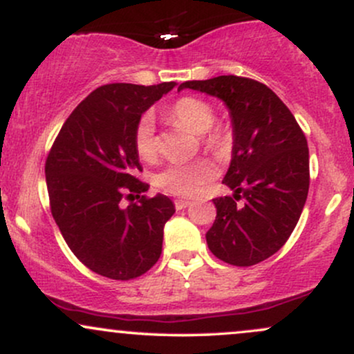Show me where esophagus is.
I'll use <instances>...</instances> for the list:
<instances>
[{"instance_id":"esophagus-1","label":"esophagus","mask_w":354,"mask_h":354,"mask_svg":"<svg viewBox=\"0 0 354 354\" xmlns=\"http://www.w3.org/2000/svg\"><path fill=\"white\" fill-rule=\"evenodd\" d=\"M189 205H191L189 200H176V201H174V206H176V209H185V208H188Z\"/></svg>"}]
</instances>
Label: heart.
<instances>
[{"instance_id":"b5f03b06","label":"heart","mask_w":354,"mask_h":354,"mask_svg":"<svg viewBox=\"0 0 354 354\" xmlns=\"http://www.w3.org/2000/svg\"><path fill=\"white\" fill-rule=\"evenodd\" d=\"M169 120L174 124L188 129L194 135H201V143L208 149H221L226 143L225 129L211 126L214 123V109L209 103L200 98L178 100L169 109ZM135 149L138 156L145 161H151L158 153V138L154 135V120L151 115H143L135 128ZM214 176V169L209 163L169 165L154 178V183L165 193L174 196H194L203 186Z\"/></svg>"}]
</instances>
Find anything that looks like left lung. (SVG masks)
<instances>
[{"label":"left lung","instance_id":"8db88e82","mask_svg":"<svg viewBox=\"0 0 354 354\" xmlns=\"http://www.w3.org/2000/svg\"><path fill=\"white\" fill-rule=\"evenodd\" d=\"M185 88L221 100L233 124L223 183L234 193L213 200L216 219L206 243L228 265H258L281 250L301 216L310 188L306 138L286 104L259 81L228 75L186 81Z\"/></svg>","mask_w":354,"mask_h":354}]
</instances>
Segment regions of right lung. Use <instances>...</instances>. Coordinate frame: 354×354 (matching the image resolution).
Segmentation results:
<instances>
[{
  "label": "right lung",
  "mask_w": 354,
  "mask_h": 354,
  "mask_svg": "<svg viewBox=\"0 0 354 354\" xmlns=\"http://www.w3.org/2000/svg\"><path fill=\"white\" fill-rule=\"evenodd\" d=\"M176 83L96 88L61 126L46 158L51 214L76 258L109 279L138 278L160 259L163 228L174 213L165 194L141 196L135 128ZM137 198L123 207L120 200Z\"/></svg>",
  "instance_id": "obj_1"
}]
</instances>
